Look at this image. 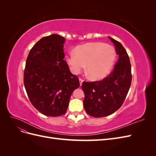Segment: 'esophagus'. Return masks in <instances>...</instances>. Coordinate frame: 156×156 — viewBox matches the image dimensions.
I'll use <instances>...</instances> for the list:
<instances>
[{"mask_svg": "<svg viewBox=\"0 0 156 156\" xmlns=\"http://www.w3.org/2000/svg\"><path fill=\"white\" fill-rule=\"evenodd\" d=\"M83 81H84V80L83 79H82L81 78H79V82H80V85H82V83H83Z\"/></svg>", "mask_w": 156, "mask_h": 156, "instance_id": "1", "label": "esophagus"}]
</instances>
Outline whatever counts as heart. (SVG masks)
Wrapping results in <instances>:
<instances>
[{
  "mask_svg": "<svg viewBox=\"0 0 156 156\" xmlns=\"http://www.w3.org/2000/svg\"><path fill=\"white\" fill-rule=\"evenodd\" d=\"M116 52L111 45L102 42H91L77 46L75 53L66 56V62L75 74L85 68L89 78L97 81L107 77L114 65Z\"/></svg>",
  "mask_w": 156,
  "mask_h": 156,
  "instance_id": "b5f03b06",
  "label": "heart"
}]
</instances>
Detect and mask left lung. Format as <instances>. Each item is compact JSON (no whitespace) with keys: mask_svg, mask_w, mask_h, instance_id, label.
I'll use <instances>...</instances> for the list:
<instances>
[{"mask_svg":"<svg viewBox=\"0 0 156 156\" xmlns=\"http://www.w3.org/2000/svg\"><path fill=\"white\" fill-rule=\"evenodd\" d=\"M119 60L111 73L101 81L82 84L84 108L90 116L100 118L110 115L122 105L131 84L129 56L119 41L111 37Z\"/></svg>","mask_w":156,"mask_h":156,"instance_id":"1","label":"left lung"}]
</instances>
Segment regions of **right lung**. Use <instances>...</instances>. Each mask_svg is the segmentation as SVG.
Masks as SVG:
<instances>
[{
  "label": "right lung",
  "instance_id": "add662e5",
  "mask_svg": "<svg viewBox=\"0 0 156 156\" xmlns=\"http://www.w3.org/2000/svg\"><path fill=\"white\" fill-rule=\"evenodd\" d=\"M65 38L58 34L42 37L32 47L26 61L24 85L36 109L48 116L65 114L69 99L79 85L64 58Z\"/></svg>",
  "mask_w": 156,
  "mask_h": 156
}]
</instances>
